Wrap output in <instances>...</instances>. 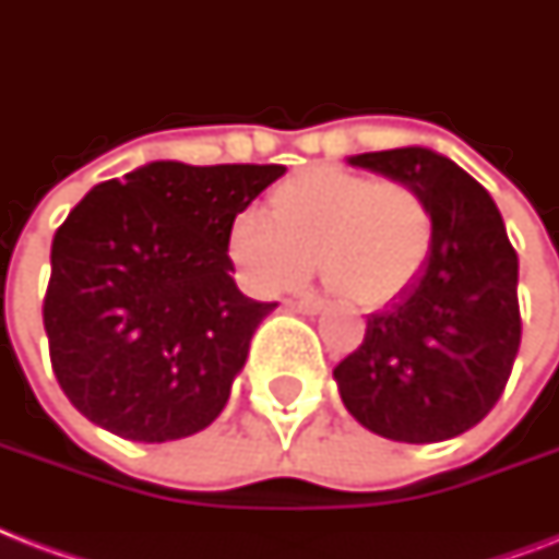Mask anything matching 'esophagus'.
<instances>
[{"instance_id":"obj_1","label":"esophagus","mask_w":559,"mask_h":559,"mask_svg":"<svg viewBox=\"0 0 559 559\" xmlns=\"http://www.w3.org/2000/svg\"><path fill=\"white\" fill-rule=\"evenodd\" d=\"M289 310H296V313H305V316H316L322 313L324 305L319 298H298V301H287Z\"/></svg>"}]
</instances>
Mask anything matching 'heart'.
Segmentation results:
<instances>
[{"label": "heart", "instance_id": "obj_1", "mask_svg": "<svg viewBox=\"0 0 559 559\" xmlns=\"http://www.w3.org/2000/svg\"><path fill=\"white\" fill-rule=\"evenodd\" d=\"M270 211L275 223L240 211L226 231L228 258L258 296L301 284L316 257L345 305L377 310L412 289L432 254V209L400 179L305 170L270 193Z\"/></svg>", "mask_w": 559, "mask_h": 559}]
</instances>
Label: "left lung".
Segmentation results:
<instances>
[{"mask_svg": "<svg viewBox=\"0 0 559 559\" xmlns=\"http://www.w3.org/2000/svg\"><path fill=\"white\" fill-rule=\"evenodd\" d=\"M348 162L424 193L435 243L412 289L368 316L366 340L333 380L373 435L447 441L473 429L511 377L522 340L520 258L493 197L441 153L397 147Z\"/></svg>", "mask_w": 559, "mask_h": 559, "instance_id": "left-lung-1", "label": "left lung"}]
</instances>
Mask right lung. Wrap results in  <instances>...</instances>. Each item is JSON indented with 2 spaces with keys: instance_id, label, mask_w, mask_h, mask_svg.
I'll use <instances>...</instances> for the list:
<instances>
[{
  "instance_id": "1",
  "label": "right lung",
  "mask_w": 559,
  "mask_h": 559,
  "mask_svg": "<svg viewBox=\"0 0 559 559\" xmlns=\"http://www.w3.org/2000/svg\"><path fill=\"white\" fill-rule=\"evenodd\" d=\"M284 165L151 162L92 188L51 243L43 301L60 389L92 424L165 443L223 412L275 301L237 289L228 223Z\"/></svg>"
}]
</instances>
